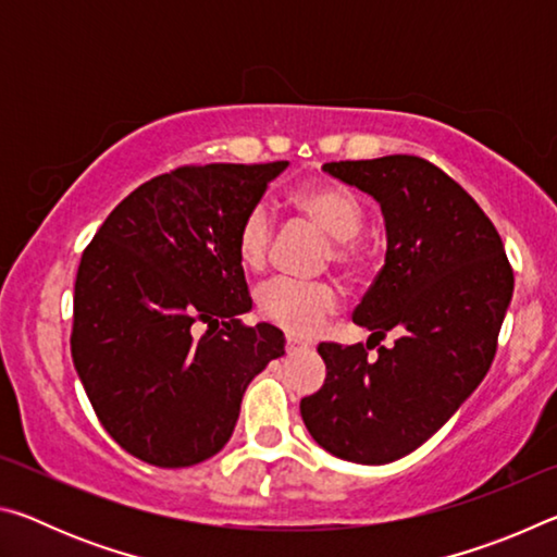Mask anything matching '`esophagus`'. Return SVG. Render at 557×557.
<instances>
[{"instance_id": "1", "label": "esophagus", "mask_w": 557, "mask_h": 557, "mask_svg": "<svg viewBox=\"0 0 557 557\" xmlns=\"http://www.w3.org/2000/svg\"><path fill=\"white\" fill-rule=\"evenodd\" d=\"M287 351H309V346L305 342H299L295 336H287Z\"/></svg>"}]
</instances>
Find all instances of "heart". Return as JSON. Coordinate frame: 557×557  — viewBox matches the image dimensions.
<instances>
[{"label": "heart", "instance_id": "1", "mask_svg": "<svg viewBox=\"0 0 557 557\" xmlns=\"http://www.w3.org/2000/svg\"><path fill=\"white\" fill-rule=\"evenodd\" d=\"M289 206L297 215L314 223L329 238H334V260L342 268H356L361 260V245L356 235L363 228V209L348 188L332 182H307L292 188ZM275 221L265 203L245 211L235 231V250L248 270H260L268 262ZM256 305L262 319L285 329L292 336H309L324 324L338 307V292L329 282H305L275 277L258 289Z\"/></svg>", "mask_w": 557, "mask_h": 557}]
</instances>
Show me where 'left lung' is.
Segmentation results:
<instances>
[{"label": "left lung", "mask_w": 557, "mask_h": 557, "mask_svg": "<svg viewBox=\"0 0 557 557\" xmlns=\"http://www.w3.org/2000/svg\"><path fill=\"white\" fill-rule=\"evenodd\" d=\"M322 169L381 206L385 262L354 322L375 338H398L375 361L361 344H319L326 379L299 412L334 457L391 465L425 445L484 381L513 272L486 213L425 159L391 154Z\"/></svg>", "instance_id": "1"}]
</instances>
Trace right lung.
Listing matches in <instances>:
<instances>
[{"instance_id": "1", "label": "right lung", "mask_w": 557, "mask_h": 557, "mask_svg": "<svg viewBox=\"0 0 557 557\" xmlns=\"http://www.w3.org/2000/svg\"><path fill=\"white\" fill-rule=\"evenodd\" d=\"M289 162L182 166L135 188L83 252L71 354L102 428L132 457L221 451L250 381L285 356L252 309L235 231Z\"/></svg>"}]
</instances>
